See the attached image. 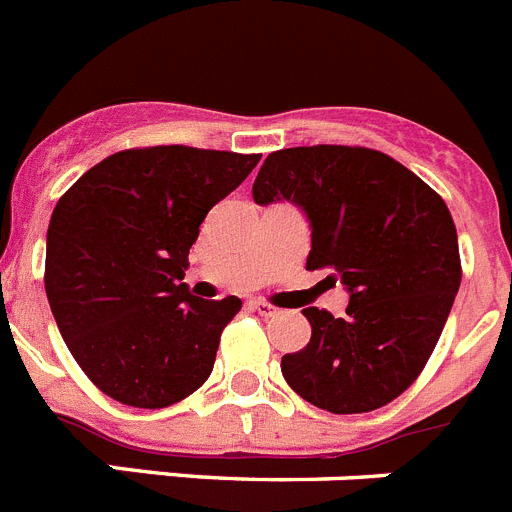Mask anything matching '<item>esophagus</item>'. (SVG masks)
<instances>
[{
    "instance_id": "1",
    "label": "esophagus",
    "mask_w": 512,
    "mask_h": 512,
    "mask_svg": "<svg viewBox=\"0 0 512 512\" xmlns=\"http://www.w3.org/2000/svg\"><path fill=\"white\" fill-rule=\"evenodd\" d=\"M251 307L256 312H259V315H264V318H274V315H279V307L269 305V302H266V300H253Z\"/></svg>"
}]
</instances>
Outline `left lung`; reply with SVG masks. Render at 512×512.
Returning <instances> with one entry per match:
<instances>
[{
    "label": "left lung",
    "mask_w": 512,
    "mask_h": 512,
    "mask_svg": "<svg viewBox=\"0 0 512 512\" xmlns=\"http://www.w3.org/2000/svg\"><path fill=\"white\" fill-rule=\"evenodd\" d=\"M256 205L292 202L310 220L307 269L333 271L348 292L343 318L305 307L312 336L282 356L302 400L336 415L369 413L423 372L461 284L446 202L382 151L302 146L266 156Z\"/></svg>",
    "instance_id": "8db88e82"
}]
</instances>
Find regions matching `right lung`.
<instances>
[{
	"label": "right lung",
	"instance_id": "add662e5",
	"mask_svg": "<svg viewBox=\"0 0 512 512\" xmlns=\"http://www.w3.org/2000/svg\"><path fill=\"white\" fill-rule=\"evenodd\" d=\"M259 153L130 148L58 200L45 295L76 364L112 400L169 408L207 382L238 297L202 300L182 282L189 248Z\"/></svg>",
	"mask_w": 512,
	"mask_h": 512
}]
</instances>
